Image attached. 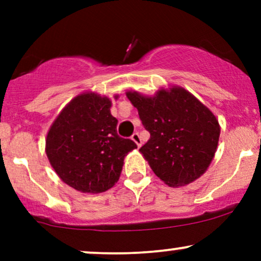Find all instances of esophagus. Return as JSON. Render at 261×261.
<instances>
[{
	"label": "esophagus",
	"instance_id": "34e87169",
	"mask_svg": "<svg viewBox=\"0 0 261 261\" xmlns=\"http://www.w3.org/2000/svg\"><path fill=\"white\" fill-rule=\"evenodd\" d=\"M131 139H133V141L135 143H136L137 146H141V137H140V134L139 133H134L133 136H131Z\"/></svg>",
	"mask_w": 261,
	"mask_h": 261
}]
</instances>
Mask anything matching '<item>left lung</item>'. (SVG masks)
I'll return each instance as SVG.
<instances>
[{"label": "left lung", "mask_w": 261, "mask_h": 261, "mask_svg": "<svg viewBox=\"0 0 261 261\" xmlns=\"http://www.w3.org/2000/svg\"><path fill=\"white\" fill-rule=\"evenodd\" d=\"M151 137L140 152L154 174L169 187H181L205 173L220 137L216 116L188 91L161 89L153 98L127 92Z\"/></svg>", "instance_id": "1"}]
</instances>
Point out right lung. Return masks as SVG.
I'll return each instance as SVG.
<instances>
[{
	"mask_svg": "<svg viewBox=\"0 0 261 261\" xmlns=\"http://www.w3.org/2000/svg\"><path fill=\"white\" fill-rule=\"evenodd\" d=\"M112 101L83 93L64 108L46 136V154L66 184L82 193H103L119 180L124 158L137 148L116 133Z\"/></svg>",
	"mask_w": 261,
	"mask_h": 261,
	"instance_id": "add662e5",
	"label": "right lung"
}]
</instances>
